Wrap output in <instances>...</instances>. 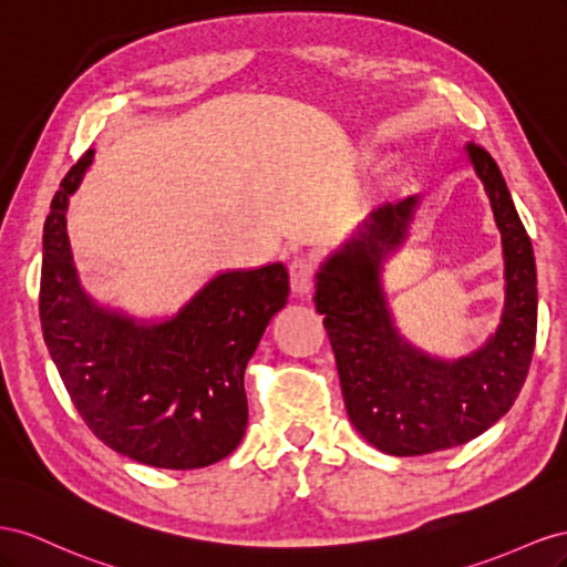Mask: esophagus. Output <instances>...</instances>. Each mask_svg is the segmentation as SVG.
Returning <instances> with one entry per match:
<instances>
[{"mask_svg":"<svg viewBox=\"0 0 567 567\" xmlns=\"http://www.w3.org/2000/svg\"><path fill=\"white\" fill-rule=\"evenodd\" d=\"M289 282H292V292L297 297H306L311 292L313 287V264L311 258H295L292 264H289Z\"/></svg>","mask_w":567,"mask_h":567,"instance_id":"34e87169","label":"esophagus"}]
</instances>
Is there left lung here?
<instances>
[{
    "instance_id": "obj_1",
    "label": "left lung",
    "mask_w": 567,
    "mask_h": 567,
    "mask_svg": "<svg viewBox=\"0 0 567 567\" xmlns=\"http://www.w3.org/2000/svg\"><path fill=\"white\" fill-rule=\"evenodd\" d=\"M465 161L487 192L504 251V309L471 353L446 359L401 332L384 261L409 235L420 194L380 204L316 272L351 425L390 456H423L475 440L506 415L527 378L537 337V266L496 161L475 144Z\"/></svg>"
}]
</instances>
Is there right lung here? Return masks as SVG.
I'll return each mask as SVG.
<instances>
[{"instance_id":"add662e5","label":"right lung","mask_w":567,"mask_h":567,"mask_svg":"<svg viewBox=\"0 0 567 567\" xmlns=\"http://www.w3.org/2000/svg\"><path fill=\"white\" fill-rule=\"evenodd\" d=\"M90 150L61 181L42 235L44 344L87 427L118 454L168 471L230 456L247 430L245 370L285 309L282 261L212 275L181 309L135 316L94 299L66 230Z\"/></svg>"}]
</instances>
